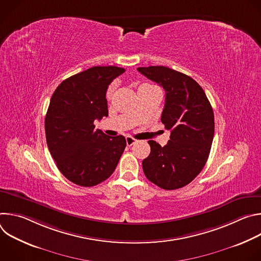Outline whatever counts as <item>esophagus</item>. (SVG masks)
Segmentation results:
<instances>
[{
    "mask_svg": "<svg viewBox=\"0 0 261 261\" xmlns=\"http://www.w3.org/2000/svg\"><path fill=\"white\" fill-rule=\"evenodd\" d=\"M126 142H127V145H128V146H131V145H133L134 143L137 142V139L128 136V137H126Z\"/></svg>",
    "mask_w": 261,
    "mask_h": 261,
    "instance_id": "1",
    "label": "esophagus"
}]
</instances>
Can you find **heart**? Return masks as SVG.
<instances>
[{
    "instance_id": "1",
    "label": "heart",
    "mask_w": 261,
    "mask_h": 261,
    "mask_svg": "<svg viewBox=\"0 0 261 261\" xmlns=\"http://www.w3.org/2000/svg\"><path fill=\"white\" fill-rule=\"evenodd\" d=\"M146 86H147V85H146ZM114 91H115V86H114V85L110 86L109 89H108V92H107V98H108V99H110L111 96H113Z\"/></svg>"
}]
</instances>
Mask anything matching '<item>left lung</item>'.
<instances>
[{
    "instance_id": "obj_1",
    "label": "left lung",
    "mask_w": 261,
    "mask_h": 261,
    "mask_svg": "<svg viewBox=\"0 0 261 261\" xmlns=\"http://www.w3.org/2000/svg\"><path fill=\"white\" fill-rule=\"evenodd\" d=\"M137 70L164 89L161 122L171 131L164 146L148 141L151 153L142 161L143 172L162 189L181 188L199 174L208 158L215 132L212 105L202 88L184 73L164 66Z\"/></svg>"
}]
</instances>
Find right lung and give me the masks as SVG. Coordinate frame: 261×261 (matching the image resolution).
Returning a JSON list of instances; mask_svg holds the SVG:
<instances>
[{
	"instance_id": "1",
	"label": "right lung",
	"mask_w": 261,
	"mask_h": 261,
	"mask_svg": "<svg viewBox=\"0 0 261 261\" xmlns=\"http://www.w3.org/2000/svg\"><path fill=\"white\" fill-rule=\"evenodd\" d=\"M125 72L116 66H96L62 82L51 96L45 117L48 150L70 181L92 187L115 171L126 147L123 135L95 130V120L108 116L106 91Z\"/></svg>"
}]
</instances>
